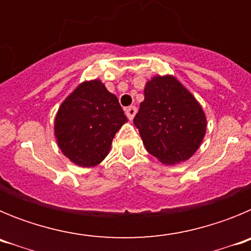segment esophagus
Instances as JSON below:
<instances>
[{
	"instance_id": "obj_1",
	"label": "esophagus",
	"mask_w": 251,
	"mask_h": 251,
	"mask_svg": "<svg viewBox=\"0 0 251 251\" xmlns=\"http://www.w3.org/2000/svg\"><path fill=\"white\" fill-rule=\"evenodd\" d=\"M124 112H126L127 118L129 119V121H132V119L134 118L136 113H137V108L134 105H130V106H128V108H126V109H124Z\"/></svg>"
}]
</instances>
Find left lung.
<instances>
[{
	"label": "left lung",
	"instance_id": "obj_1",
	"mask_svg": "<svg viewBox=\"0 0 251 251\" xmlns=\"http://www.w3.org/2000/svg\"><path fill=\"white\" fill-rule=\"evenodd\" d=\"M146 150L165 165L183 162L199 150L206 117L199 101L176 77L147 81L145 100L133 119Z\"/></svg>",
	"mask_w": 251,
	"mask_h": 251
}]
</instances>
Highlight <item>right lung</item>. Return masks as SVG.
<instances>
[{
	"label": "right lung",
	"mask_w": 251,
	"mask_h": 251,
	"mask_svg": "<svg viewBox=\"0 0 251 251\" xmlns=\"http://www.w3.org/2000/svg\"><path fill=\"white\" fill-rule=\"evenodd\" d=\"M126 122L117 97L100 80L84 81L57 110V146L75 165L93 167L109 153L115 133Z\"/></svg>",
	"instance_id": "obj_1"
}]
</instances>
